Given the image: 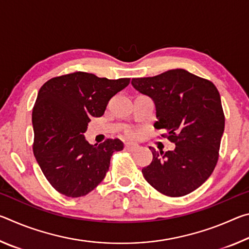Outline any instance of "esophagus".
<instances>
[{"mask_svg": "<svg viewBox=\"0 0 249 249\" xmlns=\"http://www.w3.org/2000/svg\"><path fill=\"white\" fill-rule=\"evenodd\" d=\"M138 147H140V146H138L137 144H134V142H126V144H125V148L127 150H130V151L137 150Z\"/></svg>", "mask_w": 249, "mask_h": 249, "instance_id": "obj_1", "label": "esophagus"}]
</instances>
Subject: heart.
Masks as SVG:
<instances>
[{
    "label": "heart",
    "instance_id": "heart-1",
    "mask_svg": "<svg viewBox=\"0 0 249 249\" xmlns=\"http://www.w3.org/2000/svg\"><path fill=\"white\" fill-rule=\"evenodd\" d=\"M129 135H130V136H133V135H134V133H132V132H130V133H129Z\"/></svg>",
    "mask_w": 249,
    "mask_h": 249
}]
</instances>
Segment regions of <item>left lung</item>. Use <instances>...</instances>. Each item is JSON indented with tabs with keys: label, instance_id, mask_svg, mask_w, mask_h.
I'll return each mask as SVG.
<instances>
[{
	"label": "left lung",
	"instance_id": "8db88e82",
	"mask_svg": "<svg viewBox=\"0 0 249 249\" xmlns=\"http://www.w3.org/2000/svg\"><path fill=\"white\" fill-rule=\"evenodd\" d=\"M132 84L153 99L155 128L166 129L176 144L166 153L151 148L153 161L142 168V176L162 195H189L209 179L218 159L225 117L216 87L184 69L134 78Z\"/></svg>",
	"mask_w": 249,
	"mask_h": 249
}]
</instances>
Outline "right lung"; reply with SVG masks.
Returning <instances> with one entry per match:
<instances>
[{"label":"right lung","instance_id":"add662e5","mask_svg":"<svg viewBox=\"0 0 249 249\" xmlns=\"http://www.w3.org/2000/svg\"><path fill=\"white\" fill-rule=\"evenodd\" d=\"M129 81L78 71L50 79L40 88L33 108V150L59 193L88 195L104 179L113 153L124 148L117 138L90 145L83 134L92 117L102 116L108 101Z\"/></svg>","mask_w":249,"mask_h":249}]
</instances>
